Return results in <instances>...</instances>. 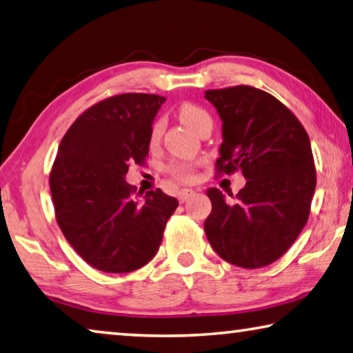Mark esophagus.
<instances>
[{"instance_id":"1","label":"esophagus","mask_w":353,"mask_h":353,"mask_svg":"<svg viewBox=\"0 0 353 353\" xmlns=\"http://www.w3.org/2000/svg\"><path fill=\"white\" fill-rule=\"evenodd\" d=\"M194 194V190H192V188H182L181 192L177 193V198H179V201H181V203H185L187 199H190Z\"/></svg>"}]
</instances>
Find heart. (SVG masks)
<instances>
[{
  "label": "heart",
  "instance_id": "heart-1",
  "mask_svg": "<svg viewBox=\"0 0 353 353\" xmlns=\"http://www.w3.org/2000/svg\"><path fill=\"white\" fill-rule=\"evenodd\" d=\"M179 117H181V121L183 122V124L193 130V128L196 127L201 121L209 119V114H207L203 108H199V106H196V105L183 103L181 106V110H179ZM160 135H161V124H157L154 127L152 138L159 139ZM171 172L177 179H183V181H188V179L193 177L194 166L190 165V163H179V165H174L171 168Z\"/></svg>",
  "mask_w": 353,
  "mask_h": 353
}]
</instances>
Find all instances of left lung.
I'll return each instance as SVG.
<instances>
[{
    "label": "left lung",
    "instance_id": "obj_1",
    "mask_svg": "<svg viewBox=\"0 0 353 353\" xmlns=\"http://www.w3.org/2000/svg\"><path fill=\"white\" fill-rule=\"evenodd\" d=\"M204 97L223 122L216 168L226 174L240 170L247 179L236 199L207 190V240L229 264L265 267L286 253L310 216L316 190L310 137L286 106L261 89H209Z\"/></svg>",
    "mask_w": 353,
    "mask_h": 353
}]
</instances>
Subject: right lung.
I'll return each instance as SVG.
<instances>
[{
  "instance_id": "obj_1",
  "label": "right lung",
  "mask_w": 353,
  "mask_h": 353,
  "mask_svg": "<svg viewBox=\"0 0 353 353\" xmlns=\"http://www.w3.org/2000/svg\"><path fill=\"white\" fill-rule=\"evenodd\" d=\"M165 97L121 94L86 110L59 144L50 172L56 221L89 265L128 273L159 251L179 201L157 188L143 194L125 181L128 165L149 154L152 122Z\"/></svg>"
}]
</instances>
